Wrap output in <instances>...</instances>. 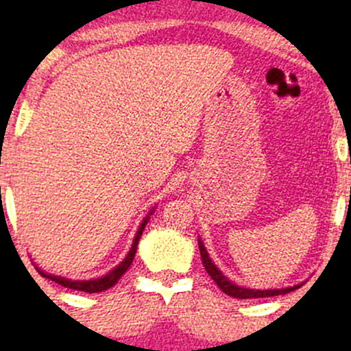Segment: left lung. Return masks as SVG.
I'll list each match as a JSON object with an SVG mask.
<instances>
[{
  "label": "left lung",
  "mask_w": 351,
  "mask_h": 351,
  "mask_svg": "<svg viewBox=\"0 0 351 351\" xmlns=\"http://www.w3.org/2000/svg\"><path fill=\"white\" fill-rule=\"evenodd\" d=\"M198 250H200L202 263H204L205 270H207V274L210 275L212 280L217 284V287L222 290V292L228 293V295H231V297H236V299H258V297L282 295V293H289L302 285L300 284V285H293V287H285V289H268V290L246 289V287L236 285L234 282L229 280V278L226 277V275L222 274L217 267H215L214 261H212L210 256H208V253H207V250H205L204 241H202V239H198Z\"/></svg>",
  "instance_id": "obj_1"
}]
</instances>
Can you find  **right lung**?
Returning <instances> with one entry per match:
<instances>
[{"instance_id": "add662e5", "label": "right lung", "mask_w": 351, "mask_h": 351, "mask_svg": "<svg viewBox=\"0 0 351 351\" xmlns=\"http://www.w3.org/2000/svg\"><path fill=\"white\" fill-rule=\"evenodd\" d=\"M153 207L149 212H147V215L144 217V221L141 222L139 229H137L136 236H134V241H132V246H130L129 253H127V256L123 258L122 261H120L119 265H117L113 270H110L108 274H105L104 277H98V278H90V280H71V278H64V277H59V275H51V274H45L44 270H40V268H37L38 274L42 275V277L45 278H51L52 282H56V284L62 285V287H67V289H74V290H81V292H90V293H95V292H104V290L110 289V287H113L117 284V282L120 280V277H122L123 274H125L127 270H129V267L132 265V260L134 256H136V251H137V244H139V239L141 236H143V231L144 228H146L147 221H149V217L153 215L154 212Z\"/></svg>"}]
</instances>
